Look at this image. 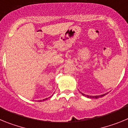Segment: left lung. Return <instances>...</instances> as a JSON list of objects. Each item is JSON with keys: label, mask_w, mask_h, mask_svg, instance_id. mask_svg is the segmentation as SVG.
I'll use <instances>...</instances> for the list:
<instances>
[{"label": "left lung", "mask_w": 128, "mask_h": 128, "mask_svg": "<svg viewBox=\"0 0 128 128\" xmlns=\"http://www.w3.org/2000/svg\"><path fill=\"white\" fill-rule=\"evenodd\" d=\"M81 94H82V96H85V97H86V98H92V99H98V98H101V97H102V96H105V95L107 94H104L100 95V96H88V95H85V94H82V93H81Z\"/></svg>", "instance_id": "left-lung-1"}]
</instances>
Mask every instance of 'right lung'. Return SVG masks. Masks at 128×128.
<instances>
[{
  "mask_svg": "<svg viewBox=\"0 0 128 128\" xmlns=\"http://www.w3.org/2000/svg\"><path fill=\"white\" fill-rule=\"evenodd\" d=\"M47 98H46V99H43V100H40L39 101H40V102H41V101H43V100H47Z\"/></svg>",
  "mask_w": 128,
  "mask_h": 128,
  "instance_id": "obj_1",
  "label": "right lung"
}]
</instances>
